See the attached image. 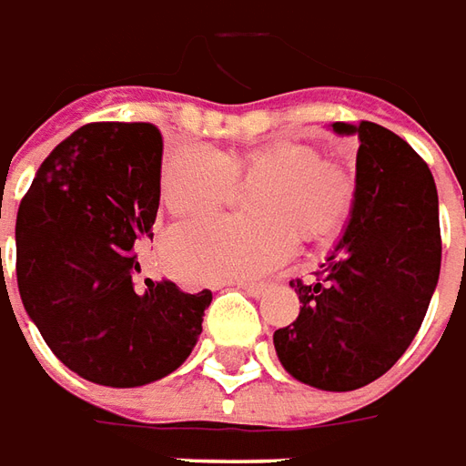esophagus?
I'll return each mask as SVG.
<instances>
[{"instance_id": "obj_1", "label": "esophagus", "mask_w": 466, "mask_h": 466, "mask_svg": "<svg viewBox=\"0 0 466 466\" xmlns=\"http://www.w3.org/2000/svg\"><path fill=\"white\" fill-rule=\"evenodd\" d=\"M236 289L246 291L248 296H253V299H260L263 293L268 291V286H266V283H236Z\"/></svg>"}]
</instances>
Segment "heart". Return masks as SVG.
<instances>
[{"label": "heart", "mask_w": 466, "mask_h": 466, "mask_svg": "<svg viewBox=\"0 0 466 466\" xmlns=\"http://www.w3.org/2000/svg\"><path fill=\"white\" fill-rule=\"evenodd\" d=\"M236 183L258 186L246 200L253 218H208L173 228L165 260L175 276L190 283L266 276L291 258L296 236L331 238L351 208L349 180L301 143L228 155L208 147L177 150L165 163L163 200L173 216H200L223 206Z\"/></svg>", "instance_id": "b5f03b06"}]
</instances>
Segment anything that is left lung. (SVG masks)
<instances>
[{"mask_svg": "<svg viewBox=\"0 0 466 466\" xmlns=\"http://www.w3.org/2000/svg\"><path fill=\"white\" fill-rule=\"evenodd\" d=\"M359 137L351 213L313 283L291 280L299 319L273 333L280 366L323 391H354L397 364L427 316L441 266L439 200L427 163L376 122Z\"/></svg>", "mask_w": 466, "mask_h": 466, "instance_id": "8db88e82", "label": "left lung"}]
</instances>
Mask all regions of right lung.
<instances>
[{
	"label": "right lung",
	"instance_id": "add662e5",
	"mask_svg": "<svg viewBox=\"0 0 466 466\" xmlns=\"http://www.w3.org/2000/svg\"><path fill=\"white\" fill-rule=\"evenodd\" d=\"M163 137L147 122H92L39 165L16 213L25 311L69 371L133 389L196 349L213 293L140 276L160 206Z\"/></svg>",
	"mask_w": 466,
	"mask_h": 466
}]
</instances>
